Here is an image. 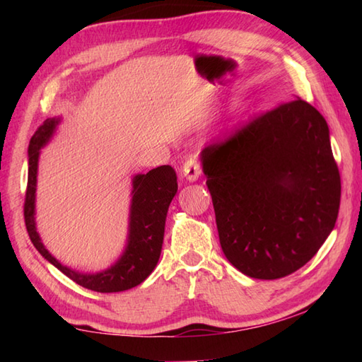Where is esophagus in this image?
Masks as SVG:
<instances>
[{
  "instance_id": "1",
  "label": "esophagus",
  "mask_w": 362,
  "mask_h": 362,
  "mask_svg": "<svg viewBox=\"0 0 362 362\" xmlns=\"http://www.w3.org/2000/svg\"><path fill=\"white\" fill-rule=\"evenodd\" d=\"M201 173H202L201 165L197 163L196 158H188L182 168V174L188 182H196L199 179V175H201Z\"/></svg>"
}]
</instances>
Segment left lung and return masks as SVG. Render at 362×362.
<instances>
[{
	"label": "left lung",
	"instance_id": "1",
	"mask_svg": "<svg viewBox=\"0 0 362 362\" xmlns=\"http://www.w3.org/2000/svg\"><path fill=\"white\" fill-rule=\"evenodd\" d=\"M221 247L244 275L305 266L333 232L341 177L325 118L296 99L201 152Z\"/></svg>",
	"mask_w": 362,
	"mask_h": 362
}]
</instances>
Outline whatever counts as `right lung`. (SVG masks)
<instances>
[{
    "mask_svg": "<svg viewBox=\"0 0 362 362\" xmlns=\"http://www.w3.org/2000/svg\"><path fill=\"white\" fill-rule=\"evenodd\" d=\"M60 118H48L35 130L28 148V189L25 199V222L30 241L40 255L81 286L96 292H119L143 283L156 269L165 236V221L169 204L177 193V175L169 165L136 174L132 179V199L129 211L126 247L115 263L101 272L82 274L64 266L42 243L35 224V191L40 151L49 143Z\"/></svg>",
    "mask_w": 362,
    "mask_h": 362,
    "instance_id": "1",
    "label": "right lung"
}]
</instances>
